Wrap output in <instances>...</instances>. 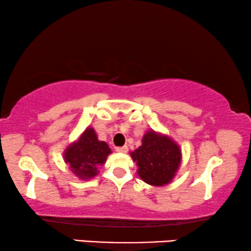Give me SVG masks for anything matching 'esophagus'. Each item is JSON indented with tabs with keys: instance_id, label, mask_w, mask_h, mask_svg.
<instances>
[{
	"instance_id": "34e87169",
	"label": "esophagus",
	"mask_w": 251,
	"mask_h": 251,
	"mask_svg": "<svg viewBox=\"0 0 251 251\" xmlns=\"http://www.w3.org/2000/svg\"><path fill=\"white\" fill-rule=\"evenodd\" d=\"M115 151L119 153H126L128 152V146H120V147H115Z\"/></svg>"
}]
</instances>
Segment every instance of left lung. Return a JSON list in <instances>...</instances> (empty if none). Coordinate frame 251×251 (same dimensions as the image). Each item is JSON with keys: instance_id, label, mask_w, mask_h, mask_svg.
Returning <instances> with one entry per match:
<instances>
[{"instance_id": "obj_1", "label": "left lung", "mask_w": 251, "mask_h": 251, "mask_svg": "<svg viewBox=\"0 0 251 251\" xmlns=\"http://www.w3.org/2000/svg\"><path fill=\"white\" fill-rule=\"evenodd\" d=\"M138 166L139 177L150 185L162 186L170 183L180 164V150L169 137L149 131L142 146L130 153Z\"/></svg>"}]
</instances>
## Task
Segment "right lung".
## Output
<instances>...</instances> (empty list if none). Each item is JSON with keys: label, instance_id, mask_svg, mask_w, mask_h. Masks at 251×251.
<instances>
[{"label": "right lung", "instance_id": "1", "mask_svg": "<svg viewBox=\"0 0 251 251\" xmlns=\"http://www.w3.org/2000/svg\"><path fill=\"white\" fill-rule=\"evenodd\" d=\"M109 153L111 149L107 144L98 140L95 130L88 128L80 139L66 150L65 162L68 163L75 176L89 179L97 175V168L105 163Z\"/></svg>", "mask_w": 251, "mask_h": 251}]
</instances>
